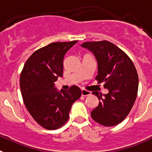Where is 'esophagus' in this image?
Returning <instances> with one entry per match:
<instances>
[{
	"mask_svg": "<svg viewBox=\"0 0 152 152\" xmlns=\"http://www.w3.org/2000/svg\"><path fill=\"white\" fill-rule=\"evenodd\" d=\"M91 95V92L89 90H86V89H82V96H90Z\"/></svg>",
	"mask_w": 152,
	"mask_h": 152,
	"instance_id": "obj_1",
	"label": "esophagus"
}]
</instances>
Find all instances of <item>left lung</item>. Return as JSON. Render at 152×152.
I'll list each match as a JSON object with an SVG mask.
<instances>
[{"label": "left lung", "instance_id": "obj_1", "mask_svg": "<svg viewBox=\"0 0 152 152\" xmlns=\"http://www.w3.org/2000/svg\"><path fill=\"white\" fill-rule=\"evenodd\" d=\"M82 47L93 53L98 63V83H104L108 94L92 92L99 99L98 106L91 112L95 122L114 126L126 118L137 97L138 76L132 60L111 42H85Z\"/></svg>", "mask_w": 152, "mask_h": 152}]
</instances>
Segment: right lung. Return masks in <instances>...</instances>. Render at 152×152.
Instances as JSON below:
<instances>
[{
  "instance_id": "obj_1",
  "label": "right lung",
  "mask_w": 152,
  "mask_h": 152,
  "mask_svg": "<svg viewBox=\"0 0 152 152\" xmlns=\"http://www.w3.org/2000/svg\"><path fill=\"white\" fill-rule=\"evenodd\" d=\"M77 42L52 43L39 49L28 58L20 73L25 106L33 118L48 130L59 129L67 122L71 106L81 96L76 86L60 92L54 87V82L63 76L65 54Z\"/></svg>"
}]
</instances>
